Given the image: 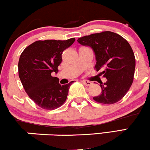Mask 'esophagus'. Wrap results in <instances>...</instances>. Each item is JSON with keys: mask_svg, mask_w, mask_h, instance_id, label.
<instances>
[{"mask_svg": "<svg viewBox=\"0 0 150 150\" xmlns=\"http://www.w3.org/2000/svg\"><path fill=\"white\" fill-rule=\"evenodd\" d=\"M82 82H83L84 85L86 86H90L92 84L90 81H88V80H83L82 81Z\"/></svg>", "mask_w": 150, "mask_h": 150, "instance_id": "esophagus-1", "label": "esophagus"}]
</instances>
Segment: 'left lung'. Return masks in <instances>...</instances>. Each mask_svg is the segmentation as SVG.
<instances>
[{"label": "left lung", "mask_w": 150, "mask_h": 150, "mask_svg": "<svg viewBox=\"0 0 150 150\" xmlns=\"http://www.w3.org/2000/svg\"><path fill=\"white\" fill-rule=\"evenodd\" d=\"M79 44L92 48L95 54L97 71L106 78L101 82V94L93 97L97 102L112 104L120 101L131 87L135 58L131 46L119 34L106 31L79 38Z\"/></svg>", "instance_id": "left-lung-1"}]
</instances>
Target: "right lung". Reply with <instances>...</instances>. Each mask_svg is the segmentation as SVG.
Instances as JSON below:
<instances>
[{
  "instance_id": "add662e5",
  "label": "right lung",
  "mask_w": 150,
  "mask_h": 150,
  "mask_svg": "<svg viewBox=\"0 0 150 150\" xmlns=\"http://www.w3.org/2000/svg\"><path fill=\"white\" fill-rule=\"evenodd\" d=\"M75 41V38L64 41H37L20 55L19 77L25 92L39 107L56 109L66 100L72 82L60 85L59 79L51 76V73H58L62 53Z\"/></svg>"
}]
</instances>
